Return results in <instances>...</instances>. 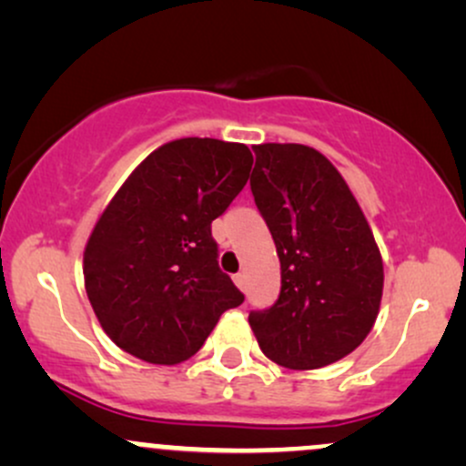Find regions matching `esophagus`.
<instances>
[{
	"label": "esophagus",
	"instance_id": "esophagus-1",
	"mask_svg": "<svg viewBox=\"0 0 466 466\" xmlns=\"http://www.w3.org/2000/svg\"><path fill=\"white\" fill-rule=\"evenodd\" d=\"M234 282H237V287L240 289V291H245V289H248V276H245L243 271L234 276Z\"/></svg>",
	"mask_w": 466,
	"mask_h": 466
}]
</instances>
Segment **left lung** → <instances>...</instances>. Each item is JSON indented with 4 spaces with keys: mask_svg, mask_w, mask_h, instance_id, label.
<instances>
[{
    "mask_svg": "<svg viewBox=\"0 0 466 466\" xmlns=\"http://www.w3.org/2000/svg\"><path fill=\"white\" fill-rule=\"evenodd\" d=\"M251 195L280 258V296L249 326L278 366L315 370L350 355L377 319L383 263L339 170L304 144L251 147Z\"/></svg>",
    "mask_w": 466,
    "mask_h": 466,
    "instance_id": "8db88e82",
    "label": "left lung"
}]
</instances>
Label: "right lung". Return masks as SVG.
Returning a JSON list of instances; mask_svg holds the SVG:
<instances>
[{
  "instance_id": "right-lung-1",
  "label": "right lung",
  "mask_w": 466,
  "mask_h": 466,
  "mask_svg": "<svg viewBox=\"0 0 466 466\" xmlns=\"http://www.w3.org/2000/svg\"><path fill=\"white\" fill-rule=\"evenodd\" d=\"M245 144L181 137L148 155L105 208L83 274L116 346L159 366L201 349L221 313L245 300L218 269L212 221L248 184Z\"/></svg>"
}]
</instances>
